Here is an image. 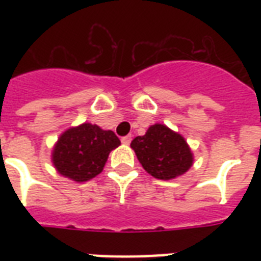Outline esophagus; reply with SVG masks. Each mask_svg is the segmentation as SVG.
<instances>
[{
  "instance_id": "esophagus-1",
  "label": "esophagus",
  "mask_w": 261,
  "mask_h": 261,
  "mask_svg": "<svg viewBox=\"0 0 261 261\" xmlns=\"http://www.w3.org/2000/svg\"><path fill=\"white\" fill-rule=\"evenodd\" d=\"M131 142V137L130 135H126V137H123L122 138V143L123 145H130Z\"/></svg>"
}]
</instances>
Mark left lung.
<instances>
[{"instance_id":"8db88e82","label":"left lung","mask_w":261,"mask_h":261,"mask_svg":"<svg viewBox=\"0 0 261 261\" xmlns=\"http://www.w3.org/2000/svg\"><path fill=\"white\" fill-rule=\"evenodd\" d=\"M131 147L143 169L160 180L181 176L194 164L186 139L165 124L157 123L149 127L146 134L134 138Z\"/></svg>"}]
</instances>
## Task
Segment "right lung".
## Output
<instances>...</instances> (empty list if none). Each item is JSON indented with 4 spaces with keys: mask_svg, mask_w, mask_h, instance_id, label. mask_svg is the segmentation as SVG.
I'll use <instances>...</instances> for the list:
<instances>
[{
    "mask_svg": "<svg viewBox=\"0 0 261 261\" xmlns=\"http://www.w3.org/2000/svg\"><path fill=\"white\" fill-rule=\"evenodd\" d=\"M120 145L114 131L84 123L66 130L53 150L55 169L73 181L83 182L101 173L111 150Z\"/></svg>",
    "mask_w": 261,
    "mask_h": 261,
    "instance_id": "obj_1",
    "label": "right lung"
}]
</instances>
